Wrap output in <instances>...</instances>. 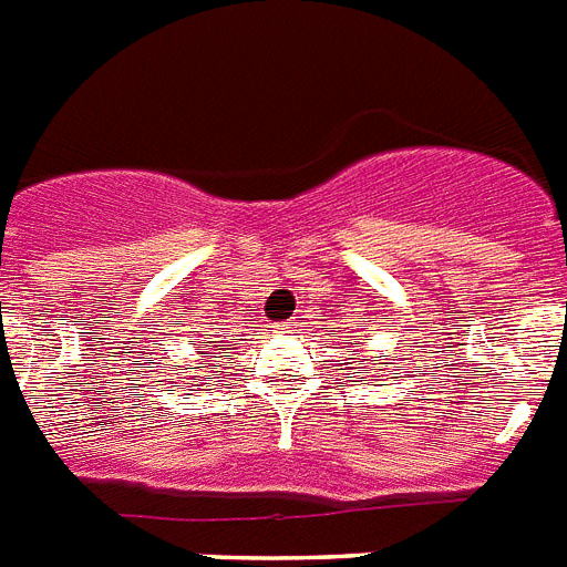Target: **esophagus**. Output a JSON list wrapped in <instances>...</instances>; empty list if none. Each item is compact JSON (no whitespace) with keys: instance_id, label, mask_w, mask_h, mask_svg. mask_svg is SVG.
I'll use <instances>...</instances> for the list:
<instances>
[{"instance_id":"obj_1","label":"esophagus","mask_w":567,"mask_h":567,"mask_svg":"<svg viewBox=\"0 0 567 567\" xmlns=\"http://www.w3.org/2000/svg\"><path fill=\"white\" fill-rule=\"evenodd\" d=\"M289 327H292V323H280V330L284 332H289Z\"/></svg>"}]
</instances>
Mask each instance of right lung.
I'll list each match as a JSON object with an SVG mask.
<instances>
[{"label":"right lung","mask_w":567,"mask_h":567,"mask_svg":"<svg viewBox=\"0 0 567 567\" xmlns=\"http://www.w3.org/2000/svg\"><path fill=\"white\" fill-rule=\"evenodd\" d=\"M197 347H200L197 358H192V361L183 364V372H186V375H183V384L200 390L203 381H206V372L217 370L215 361L220 358V350H226V341H197Z\"/></svg>","instance_id":"1"}]
</instances>
